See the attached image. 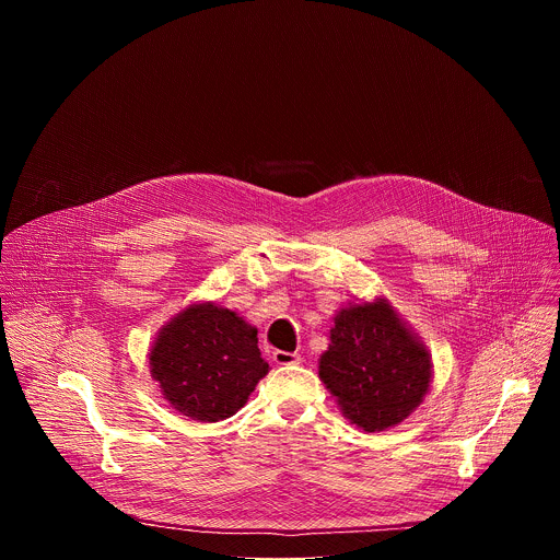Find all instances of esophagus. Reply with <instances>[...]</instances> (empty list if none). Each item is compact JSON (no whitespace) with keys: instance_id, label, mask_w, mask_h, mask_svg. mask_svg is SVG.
Wrapping results in <instances>:
<instances>
[{"instance_id":"obj_1","label":"esophagus","mask_w":560,"mask_h":560,"mask_svg":"<svg viewBox=\"0 0 560 560\" xmlns=\"http://www.w3.org/2000/svg\"><path fill=\"white\" fill-rule=\"evenodd\" d=\"M272 361H275L277 365H296V363H301V354H296V352H285V350H275V352H272Z\"/></svg>"}]
</instances>
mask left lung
Masks as SVG:
<instances>
[{"instance_id":"1","label":"left lung","mask_w":560,"mask_h":560,"mask_svg":"<svg viewBox=\"0 0 560 560\" xmlns=\"http://www.w3.org/2000/svg\"><path fill=\"white\" fill-rule=\"evenodd\" d=\"M318 376L343 415L365 432L410 417L430 387V357L385 301L343 307Z\"/></svg>"}]
</instances>
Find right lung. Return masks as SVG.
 Listing matches in <instances>:
<instances>
[{
	"label": "right lung",
	"mask_w": 560,
	"mask_h": 560,
	"mask_svg": "<svg viewBox=\"0 0 560 560\" xmlns=\"http://www.w3.org/2000/svg\"><path fill=\"white\" fill-rule=\"evenodd\" d=\"M257 343V330L232 310L192 305L159 332L150 372L175 410L217 423L242 410L266 376Z\"/></svg>",
	"instance_id": "add662e5"
}]
</instances>
